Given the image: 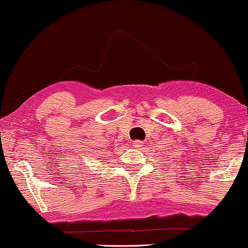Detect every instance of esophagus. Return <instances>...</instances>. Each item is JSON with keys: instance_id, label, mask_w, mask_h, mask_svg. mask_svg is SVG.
<instances>
[{"instance_id": "obj_1", "label": "esophagus", "mask_w": 248, "mask_h": 248, "mask_svg": "<svg viewBox=\"0 0 248 248\" xmlns=\"http://www.w3.org/2000/svg\"><path fill=\"white\" fill-rule=\"evenodd\" d=\"M143 145H144L143 140H134V142H133V146H134V147H142Z\"/></svg>"}]
</instances>
